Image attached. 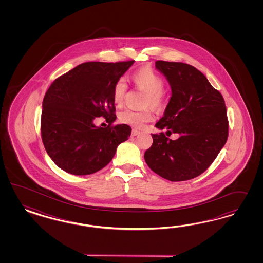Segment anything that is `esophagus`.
<instances>
[{
    "mask_svg": "<svg viewBox=\"0 0 263 263\" xmlns=\"http://www.w3.org/2000/svg\"><path fill=\"white\" fill-rule=\"evenodd\" d=\"M140 134V131L139 130H137V129H133L132 130V132H131V135L132 136H137Z\"/></svg>",
    "mask_w": 263,
    "mask_h": 263,
    "instance_id": "obj_1",
    "label": "esophagus"
}]
</instances>
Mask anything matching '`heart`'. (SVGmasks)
<instances>
[{
    "label": "heart",
    "mask_w": 263,
    "mask_h": 263,
    "mask_svg": "<svg viewBox=\"0 0 263 263\" xmlns=\"http://www.w3.org/2000/svg\"><path fill=\"white\" fill-rule=\"evenodd\" d=\"M131 80L136 88L144 91V106L146 109L137 111L133 109H125L119 114V120L123 124H127L134 128H142L145 123L154 120L155 116L152 111L153 108L160 109L167 103V96L164 87L165 79L163 76L149 67H143L133 72ZM128 86L126 80L120 77L112 86V100L114 103L121 106L127 93Z\"/></svg>",
    "instance_id": "obj_1"
}]
</instances>
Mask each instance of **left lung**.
<instances>
[{
  "label": "left lung",
  "mask_w": 263,
  "mask_h": 263,
  "mask_svg": "<svg viewBox=\"0 0 263 263\" xmlns=\"http://www.w3.org/2000/svg\"><path fill=\"white\" fill-rule=\"evenodd\" d=\"M166 77L172 97L156 127L167 129L152 134L153 143L144 153L147 166L171 181H185L204 173L223 148L229 136L227 108L221 92L190 64L156 61Z\"/></svg>",
  "instance_id": "obj_1"
}]
</instances>
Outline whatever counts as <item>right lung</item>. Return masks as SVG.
Returning <instances> with one entry per match:
<instances>
[{
	"instance_id": "right-lung-1",
	"label": "right lung",
	"mask_w": 263,
	"mask_h": 263,
	"mask_svg": "<svg viewBox=\"0 0 263 263\" xmlns=\"http://www.w3.org/2000/svg\"><path fill=\"white\" fill-rule=\"evenodd\" d=\"M133 63H84L58 77L48 88L42 102L41 139L50 158L64 172L95 174L128 140L131 127L112 124L117 119L112 86ZM97 116L106 119L107 128L93 124Z\"/></svg>"
}]
</instances>
